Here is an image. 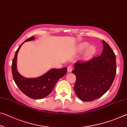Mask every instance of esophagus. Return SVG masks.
<instances>
[{
	"label": "esophagus",
	"instance_id": "obj_1",
	"mask_svg": "<svg viewBox=\"0 0 127 127\" xmlns=\"http://www.w3.org/2000/svg\"><path fill=\"white\" fill-rule=\"evenodd\" d=\"M72 66L71 65H68V68H67V71L68 72H71L72 71Z\"/></svg>",
	"mask_w": 127,
	"mask_h": 127
}]
</instances>
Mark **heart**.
<instances>
[{
    "label": "heart",
    "mask_w": 127,
    "mask_h": 127,
    "mask_svg": "<svg viewBox=\"0 0 127 127\" xmlns=\"http://www.w3.org/2000/svg\"><path fill=\"white\" fill-rule=\"evenodd\" d=\"M88 45L87 43H83L79 45V50H83L84 48H86L87 47ZM96 52V49L94 46H89L86 50L85 51L84 54V58L86 59H89L91 58L94 56L95 53Z\"/></svg>",
    "instance_id": "b5f03b06"
}]
</instances>
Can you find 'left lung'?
I'll return each mask as SVG.
<instances>
[{"instance_id": "left-lung-1", "label": "left lung", "mask_w": 127, "mask_h": 127, "mask_svg": "<svg viewBox=\"0 0 127 127\" xmlns=\"http://www.w3.org/2000/svg\"><path fill=\"white\" fill-rule=\"evenodd\" d=\"M101 55L87 62L77 61L72 72L76 75L73 87L83 101H92L103 95L114 80L116 73V56L110 46L103 40Z\"/></svg>"}]
</instances>
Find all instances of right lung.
<instances>
[{"label": "right lung", "instance_id": "obj_1", "mask_svg": "<svg viewBox=\"0 0 127 127\" xmlns=\"http://www.w3.org/2000/svg\"><path fill=\"white\" fill-rule=\"evenodd\" d=\"M34 39L35 37L31 36L26 40L25 41L32 40ZM23 43L16 50L12 60L11 67L13 78L16 86L28 97L33 99H42L48 96L52 92L59 79L67 73V68L52 69L44 75L37 78H26L22 76L17 71L16 60L17 54Z\"/></svg>", "mask_w": 127, "mask_h": 127}]
</instances>
